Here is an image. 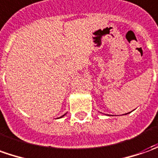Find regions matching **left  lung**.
<instances>
[{
  "label": "left lung",
  "mask_w": 158,
  "mask_h": 158,
  "mask_svg": "<svg viewBox=\"0 0 158 158\" xmlns=\"http://www.w3.org/2000/svg\"><path fill=\"white\" fill-rule=\"evenodd\" d=\"M126 114H128V113H126Z\"/></svg>",
  "instance_id": "obj_1"
}]
</instances>
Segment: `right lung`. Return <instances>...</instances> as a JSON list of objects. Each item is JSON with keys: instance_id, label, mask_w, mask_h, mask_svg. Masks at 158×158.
<instances>
[{"instance_id": "add662e5", "label": "right lung", "mask_w": 158, "mask_h": 158, "mask_svg": "<svg viewBox=\"0 0 158 158\" xmlns=\"http://www.w3.org/2000/svg\"><path fill=\"white\" fill-rule=\"evenodd\" d=\"M65 114H64V115H63V116H61L60 118H62V117H64V116H65Z\"/></svg>"}]
</instances>
